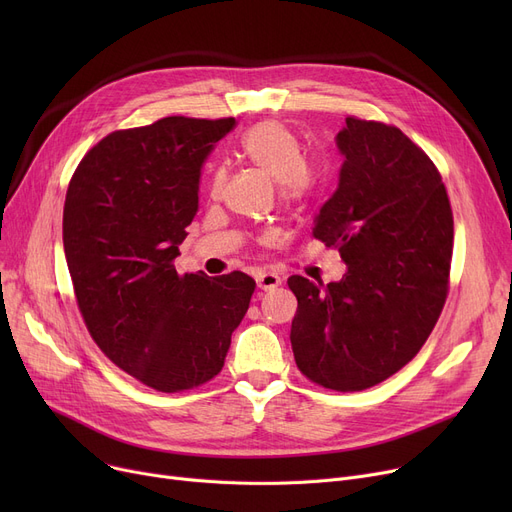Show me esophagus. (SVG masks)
<instances>
[{"label":"esophagus","instance_id":"obj_1","mask_svg":"<svg viewBox=\"0 0 512 512\" xmlns=\"http://www.w3.org/2000/svg\"><path fill=\"white\" fill-rule=\"evenodd\" d=\"M280 276L274 272H259L257 274V286L261 290H274L276 286H280Z\"/></svg>","mask_w":512,"mask_h":512}]
</instances>
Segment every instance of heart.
<instances>
[{
    "mask_svg": "<svg viewBox=\"0 0 512 512\" xmlns=\"http://www.w3.org/2000/svg\"><path fill=\"white\" fill-rule=\"evenodd\" d=\"M240 151L251 164L280 182V195L284 201H307L319 188V168L305 155L299 134L284 122L265 120L255 124L240 139ZM226 178L228 172L224 166L213 170L209 178V195L213 199L222 195Z\"/></svg>",
    "mask_w": 512,
    "mask_h": 512,
    "instance_id": "1",
    "label": "heart"
}]
</instances>
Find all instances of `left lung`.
Returning a JSON list of instances; mask_svg holds the SVG:
<instances>
[{
	"instance_id": "obj_1",
	"label": "left lung",
	"mask_w": 512,
	"mask_h": 512,
	"mask_svg": "<svg viewBox=\"0 0 512 512\" xmlns=\"http://www.w3.org/2000/svg\"><path fill=\"white\" fill-rule=\"evenodd\" d=\"M340 182L313 236L348 265L340 282L290 276V342L317 386L359 392L405 367L448 297L454 222L434 161L392 124L346 118Z\"/></svg>"
}]
</instances>
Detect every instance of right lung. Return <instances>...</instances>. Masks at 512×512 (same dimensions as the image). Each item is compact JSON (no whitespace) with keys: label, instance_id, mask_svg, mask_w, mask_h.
Returning <instances> with one entry per match:
<instances>
[{"label":"right lung","instance_id":"1","mask_svg":"<svg viewBox=\"0 0 512 512\" xmlns=\"http://www.w3.org/2000/svg\"><path fill=\"white\" fill-rule=\"evenodd\" d=\"M234 118L168 116L114 130L76 166L64 203L74 297L101 353L157 392H184L224 367L255 280L178 274L199 178Z\"/></svg>","mask_w":512,"mask_h":512}]
</instances>
